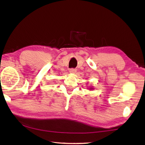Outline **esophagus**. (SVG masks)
Masks as SVG:
<instances>
[{
	"label": "esophagus",
	"mask_w": 145,
	"mask_h": 145,
	"mask_svg": "<svg viewBox=\"0 0 145 145\" xmlns=\"http://www.w3.org/2000/svg\"><path fill=\"white\" fill-rule=\"evenodd\" d=\"M69 71L70 73H72V74H75L76 72V69H73V68H71V69H69Z\"/></svg>",
	"instance_id": "esophagus-1"
}]
</instances>
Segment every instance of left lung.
<instances>
[{
	"label": "left lung",
	"mask_w": 145,
	"mask_h": 145,
	"mask_svg": "<svg viewBox=\"0 0 145 145\" xmlns=\"http://www.w3.org/2000/svg\"><path fill=\"white\" fill-rule=\"evenodd\" d=\"M89 89V90H93V89H94V88H92V87H91Z\"/></svg>",
	"instance_id": "obj_1"
}]
</instances>
